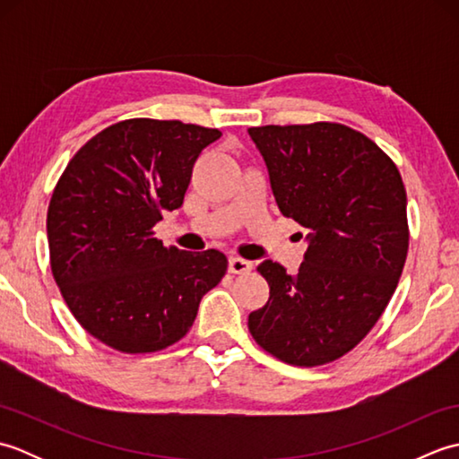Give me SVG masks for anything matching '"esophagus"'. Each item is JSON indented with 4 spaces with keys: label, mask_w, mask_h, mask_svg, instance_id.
<instances>
[{
    "label": "esophagus",
    "mask_w": 459,
    "mask_h": 459,
    "mask_svg": "<svg viewBox=\"0 0 459 459\" xmlns=\"http://www.w3.org/2000/svg\"><path fill=\"white\" fill-rule=\"evenodd\" d=\"M252 270V262L238 258V256H230L229 258V272L230 274H247V272Z\"/></svg>",
    "instance_id": "34e87169"
}]
</instances>
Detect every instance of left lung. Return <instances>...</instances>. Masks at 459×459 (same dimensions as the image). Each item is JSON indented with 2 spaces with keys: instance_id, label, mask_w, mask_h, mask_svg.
Returning <instances> with one entry per match:
<instances>
[{
  "instance_id": "obj_1",
  "label": "left lung",
  "mask_w": 459,
  "mask_h": 459,
  "mask_svg": "<svg viewBox=\"0 0 459 459\" xmlns=\"http://www.w3.org/2000/svg\"><path fill=\"white\" fill-rule=\"evenodd\" d=\"M266 161L278 209L307 229L298 274L264 260L270 298L248 329L296 367L349 353L383 316L408 252L406 189L394 161L335 122L248 128Z\"/></svg>"
}]
</instances>
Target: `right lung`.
<instances>
[{
  "label": "right lung",
  "mask_w": 459,
  "mask_h": 459,
  "mask_svg": "<svg viewBox=\"0 0 459 459\" xmlns=\"http://www.w3.org/2000/svg\"><path fill=\"white\" fill-rule=\"evenodd\" d=\"M214 128L132 118L96 134L68 161L47 211L51 270L76 321L122 353H155L191 329L229 260L165 248L163 211L183 204Z\"/></svg>",
  "instance_id": "add662e5"
}]
</instances>
